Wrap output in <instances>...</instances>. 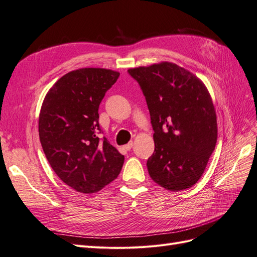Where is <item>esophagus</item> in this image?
I'll use <instances>...</instances> for the list:
<instances>
[{
	"label": "esophagus",
	"mask_w": 257,
	"mask_h": 257,
	"mask_svg": "<svg viewBox=\"0 0 257 257\" xmlns=\"http://www.w3.org/2000/svg\"><path fill=\"white\" fill-rule=\"evenodd\" d=\"M133 145H134V142L131 141V142H129L128 144H126V145H123V149L126 150V151H130L131 150V148H133Z\"/></svg>",
	"instance_id": "obj_1"
}]
</instances>
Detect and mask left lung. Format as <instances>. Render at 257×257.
Masks as SVG:
<instances>
[{
  "label": "left lung",
  "mask_w": 257,
  "mask_h": 257,
  "mask_svg": "<svg viewBox=\"0 0 257 257\" xmlns=\"http://www.w3.org/2000/svg\"><path fill=\"white\" fill-rule=\"evenodd\" d=\"M148 103L155 151L148 159L152 180L171 192L201 178L217 140L215 108L201 80L172 62L128 70Z\"/></svg>",
  "instance_id": "obj_1"
}]
</instances>
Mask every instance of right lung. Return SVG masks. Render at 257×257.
Returning <instances> with one entry per match:
<instances>
[{"instance_id":"1","label":"right lung","mask_w":257,"mask_h":257,"mask_svg":"<svg viewBox=\"0 0 257 257\" xmlns=\"http://www.w3.org/2000/svg\"><path fill=\"white\" fill-rule=\"evenodd\" d=\"M119 73L84 68L63 75L48 90L40 112L44 153L59 179L78 193H97L114 181L124 157L100 139L99 105Z\"/></svg>"}]
</instances>
